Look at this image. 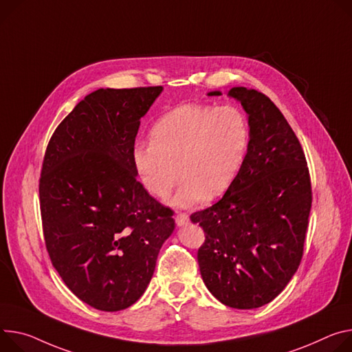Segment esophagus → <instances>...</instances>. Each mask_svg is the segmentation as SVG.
Listing matches in <instances>:
<instances>
[{
  "instance_id": "34e87169",
  "label": "esophagus",
  "mask_w": 352,
  "mask_h": 352,
  "mask_svg": "<svg viewBox=\"0 0 352 352\" xmlns=\"http://www.w3.org/2000/svg\"><path fill=\"white\" fill-rule=\"evenodd\" d=\"M175 221H177V225L181 228V226H185V225H188V221H189V216L186 214V213H178L177 216H175Z\"/></svg>"
}]
</instances>
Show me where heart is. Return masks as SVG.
<instances>
[{
    "label": "heart",
    "instance_id": "heart-1",
    "mask_svg": "<svg viewBox=\"0 0 352 352\" xmlns=\"http://www.w3.org/2000/svg\"><path fill=\"white\" fill-rule=\"evenodd\" d=\"M150 140L136 144L132 153L142 185L164 199L181 177L171 205L194 208L225 194L236 179L245 157L248 124L236 107L185 104L154 123Z\"/></svg>",
    "mask_w": 352,
    "mask_h": 352
}]
</instances>
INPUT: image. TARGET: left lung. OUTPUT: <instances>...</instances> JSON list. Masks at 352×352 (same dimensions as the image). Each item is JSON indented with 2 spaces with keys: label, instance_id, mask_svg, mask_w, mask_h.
<instances>
[{
  "label": "left lung",
  "instance_id": "1",
  "mask_svg": "<svg viewBox=\"0 0 352 352\" xmlns=\"http://www.w3.org/2000/svg\"><path fill=\"white\" fill-rule=\"evenodd\" d=\"M228 97L247 113V153L226 194L190 214V221L206 234L198 264L209 292L229 307L257 309L274 300L298 271L311 185L302 146L275 104L244 87L232 88Z\"/></svg>",
  "mask_w": 352,
  "mask_h": 352
}]
</instances>
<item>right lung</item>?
I'll return each mask as SVG.
<instances>
[{"instance_id": "add662e5", "label": "right lung", "mask_w": 352, "mask_h": 352, "mask_svg": "<svg viewBox=\"0 0 352 352\" xmlns=\"http://www.w3.org/2000/svg\"><path fill=\"white\" fill-rule=\"evenodd\" d=\"M163 87L100 88L54 131L39 197L53 267L84 303L118 311L144 294L173 234V210L138 181L132 153L140 119Z\"/></svg>"}]
</instances>
